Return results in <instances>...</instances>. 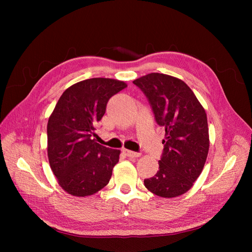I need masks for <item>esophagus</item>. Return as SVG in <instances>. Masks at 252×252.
Instances as JSON below:
<instances>
[{
  "label": "esophagus",
  "mask_w": 252,
  "mask_h": 252,
  "mask_svg": "<svg viewBox=\"0 0 252 252\" xmlns=\"http://www.w3.org/2000/svg\"><path fill=\"white\" fill-rule=\"evenodd\" d=\"M123 152L127 157H130V158H138L141 156V152H135V151H131L128 149H123Z\"/></svg>",
  "instance_id": "obj_1"
}]
</instances>
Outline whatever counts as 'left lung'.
I'll return each instance as SVG.
<instances>
[{"label": "left lung", "mask_w": 252, "mask_h": 252, "mask_svg": "<svg viewBox=\"0 0 252 252\" xmlns=\"http://www.w3.org/2000/svg\"><path fill=\"white\" fill-rule=\"evenodd\" d=\"M147 97L158 125L165 128L164 149L148 190L162 197L179 196L192 187L207 158V116L186 83L152 72L133 81Z\"/></svg>", "instance_id": "8db88e82"}]
</instances>
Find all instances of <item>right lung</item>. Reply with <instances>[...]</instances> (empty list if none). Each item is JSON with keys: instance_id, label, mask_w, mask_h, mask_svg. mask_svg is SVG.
<instances>
[{"instance_id": "obj_1", "label": "right lung", "mask_w": 252, "mask_h": 252, "mask_svg": "<svg viewBox=\"0 0 252 252\" xmlns=\"http://www.w3.org/2000/svg\"><path fill=\"white\" fill-rule=\"evenodd\" d=\"M122 81L94 78L67 88L47 124L48 158L60 186L75 196L94 194L109 183L120 150L94 139L109 98L126 88Z\"/></svg>"}]
</instances>
